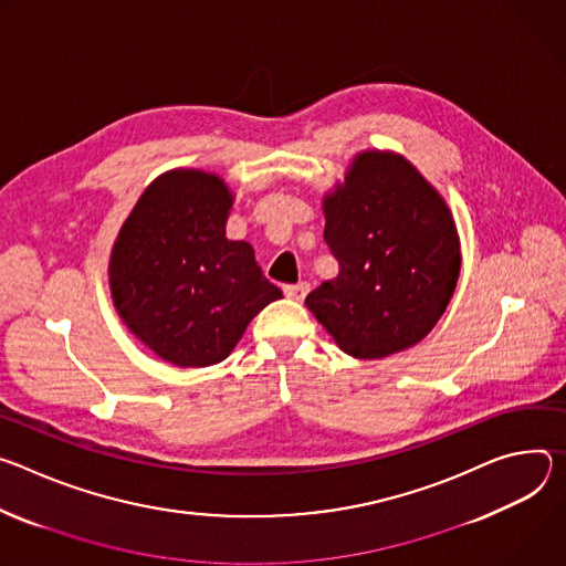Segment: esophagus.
<instances>
[{
    "label": "esophagus",
    "mask_w": 566,
    "mask_h": 566,
    "mask_svg": "<svg viewBox=\"0 0 566 566\" xmlns=\"http://www.w3.org/2000/svg\"><path fill=\"white\" fill-rule=\"evenodd\" d=\"M283 292H285V296H287V298L303 301V298H305V294L310 292V283L301 281V283H296V285H285V287H283Z\"/></svg>",
    "instance_id": "1"
}]
</instances>
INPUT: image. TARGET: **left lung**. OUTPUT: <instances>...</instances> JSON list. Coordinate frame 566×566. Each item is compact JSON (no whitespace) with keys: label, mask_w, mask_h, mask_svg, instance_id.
<instances>
[{"label":"left lung","mask_w":566,"mask_h":566,"mask_svg":"<svg viewBox=\"0 0 566 566\" xmlns=\"http://www.w3.org/2000/svg\"><path fill=\"white\" fill-rule=\"evenodd\" d=\"M339 274L305 296L337 346L359 359L400 353L436 326L461 272L457 224L436 188L396 153H359L324 198Z\"/></svg>","instance_id":"8db88e82"}]
</instances>
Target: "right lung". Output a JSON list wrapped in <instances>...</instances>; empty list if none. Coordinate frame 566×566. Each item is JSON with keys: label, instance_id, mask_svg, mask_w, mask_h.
I'll return each instance as SVG.
<instances>
[{"label": "right lung", "instance_id": "add662e5", "mask_svg": "<svg viewBox=\"0 0 566 566\" xmlns=\"http://www.w3.org/2000/svg\"><path fill=\"white\" fill-rule=\"evenodd\" d=\"M233 196L213 172L159 175L109 256L116 312L161 359L188 368L229 357L259 312L283 296L244 240L224 235Z\"/></svg>", "mask_w": 566, "mask_h": 566}]
</instances>
